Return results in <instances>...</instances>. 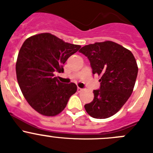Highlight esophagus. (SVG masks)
Segmentation results:
<instances>
[{
	"label": "esophagus",
	"instance_id": "1",
	"mask_svg": "<svg viewBox=\"0 0 153 153\" xmlns=\"http://www.w3.org/2000/svg\"><path fill=\"white\" fill-rule=\"evenodd\" d=\"M83 89H82V88H79V87H78L77 88L78 93H81V92H83Z\"/></svg>",
	"mask_w": 153,
	"mask_h": 153
}]
</instances>
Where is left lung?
I'll use <instances>...</instances> for the list:
<instances>
[{
	"label": "left lung",
	"instance_id": "1",
	"mask_svg": "<svg viewBox=\"0 0 153 153\" xmlns=\"http://www.w3.org/2000/svg\"><path fill=\"white\" fill-rule=\"evenodd\" d=\"M79 53L87 56L93 74L100 76V89L93 90L94 99L84 106L96 119H106L117 113L132 94L138 66L130 51L106 40L83 47Z\"/></svg>",
	"mask_w": 153,
	"mask_h": 153
}]
</instances>
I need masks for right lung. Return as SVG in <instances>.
I'll list each match as a JSON object with an SVG mask.
<instances>
[{"mask_svg":"<svg viewBox=\"0 0 153 153\" xmlns=\"http://www.w3.org/2000/svg\"><path fill=\"white\" fill-rule=\"evenodd\" d=\"M80 47L50 33L33 35L24 42L16 62L17 79L24 97L37 113L56 116L76 92L75 83H60L54 72H63V65Z\"/></svg>","mask_w":153,"mask_h":153,"instance_id":"right-lung-1","label":"right lung"}]
</instances>
